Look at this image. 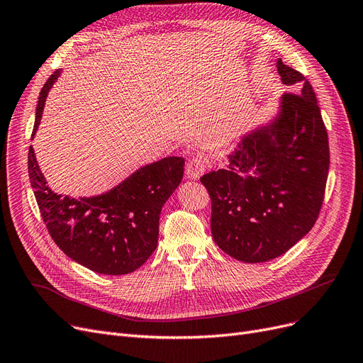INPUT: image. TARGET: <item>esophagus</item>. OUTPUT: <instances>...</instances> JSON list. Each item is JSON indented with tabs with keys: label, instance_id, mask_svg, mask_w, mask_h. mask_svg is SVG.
Segmentation results:
<instances>
[{
	"label": "esophagus",
	"instance_id": "esophagus-1",
	"mask_svg": "<svg viewBox=\"0 0 363 363\" xmlns=\"http://www.w3.org/2000/svg\"><path fill=\"white\" fill-rule=\"evenodd\" d=\"M208 164L204 156L198 155V156H194L189 159V162H187L186 165V176L187 179L191 180H196L203 176V174L206 172Z\"/></svg>",
	"mask_w": 363,
	"mask_h": 363
}]
</instances>
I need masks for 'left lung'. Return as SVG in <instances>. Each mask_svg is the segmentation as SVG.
Listing matches in <instances>:
<instances>
[{"label":"left lung","mask_w":363,"mask_h":363,"mask_svg":"<svg viewBox=\"0 0 363 363\" xmlns=\"http://www.w3.org/2000/svg\"><path fill=\"white\" fill-rule=\"evenodd\" d=\"M286 91L279 114L243 136L227 169L199 179L211 199V235L230 257L262 262L285 254L320 215L329 140L312 85L278 60Z\"/></svg>","instance_id":"obj_1"}]
</instances>
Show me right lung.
<instances>
[{
	"instance_id": "add662e5",
	"label": "right lung",
	"mask_w": 363,
	"mask_h": 363,
	"mask_svg": "<svg viewBox=\"0 0 363 363\" xmlns=\"http://www.w3.org/2000/svg\"><path fill=\"white\" fill-rule=\"evenodd\" d=\"M60 73L55 70L40 91L33 136ZM183 167V157L169 156L135 171L106 194L77 199L49 189L33 147L28 150L30 182L52 240L69 258L102 274L132 273L155 252L160 211L180 184Z\"/></svg>"
}]
</instances>
